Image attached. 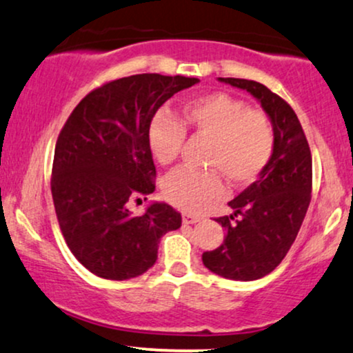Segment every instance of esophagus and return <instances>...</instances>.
Listing matches in <instances>:
<instances>
[{
    "label": "esophagus",
    "mask_w": 353,
    "mask_h": 353,
    "mask_svg": "<svg viewBox=\"0 0 353 353\" xmlns=\"http://www.w3.org/2000/svg\"><path fill=\"white\" fill-rule=\"evenodd\" d=\"M201 220H202V217H199V215L188 214V212H184V214H182V222H184L185 225L197 223V222H201Z\"/></svg>",
    "instance_id": "esophagus-1"
}]
</instances>
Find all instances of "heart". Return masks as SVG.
Returning a JSON list of instances; mask_svg holds the SVG:
<instances>
[{
  "label": "heart",
  "instance_id": "obj_1",
  "mask_svg": "<svg viewBox=\"0 0 353 353\" xmlns=\"http://www.w3.org/2000/svg\"><path fill=\"white\" fill-rule=\"evenodd\" d=\"M181 121L195 134L210 139L207 165L233 184H250L270 163L274 150L273 125L265 113L248 108L243 100L227 93L199 97L184 105ZM181 125L168 113H158L151 120L148 143L159 164H171L179 156L185 139ZM163 192L174 205L199 212L219 201L225 189L217 172L177 168L164 179Z\"/></svg>",
  "mask_w": 353,
  "mask_h": 353
}]
</instances>
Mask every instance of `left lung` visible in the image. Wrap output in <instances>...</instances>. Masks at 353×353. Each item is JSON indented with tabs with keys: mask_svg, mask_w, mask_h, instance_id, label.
<instances>
[{
	"mask_svg": "<svg viewBox=\"0 0 353 353\" xmlns=\"http://www.w3.org/2000/svg\"><path fill=\"white\" fill-rule=\"evenodd\" d=\"M219 80L260 101L273 125L274 150L258 179L228 202L233 215L217 219L227 235L219 248L202 254V261L222 278L253 281L270 274L298 236L311 202V150L294 110L281 97L254 80Z\"/></svg>",
	"mask_w": 353,
	"mask_h": 353,
	"instance_id": "left-lung-1",
	"label": "left lung"
}]
</instances>
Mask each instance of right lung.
<instances>
[{
  "mask_svg": "<svg viewBox=\"0 0 353 353\" xmlns=\"http://www.w3.org/2000/svg\"><path fill=\"white\" fill-rule=\"evenodd\" d=\"M197 82L161 74L113 80L88 93L63 125L50 190L65 243L90 273L113 281L143 274L158 260L161 236L181 227V214L165 202H152L139 217L128 203L156 189L152 117Z\"/></svg>",
  "mask_w": 353,
  "mask_h": 353,
  "instance_id": "1",
  "label": "right lung"
}]
</instances>
